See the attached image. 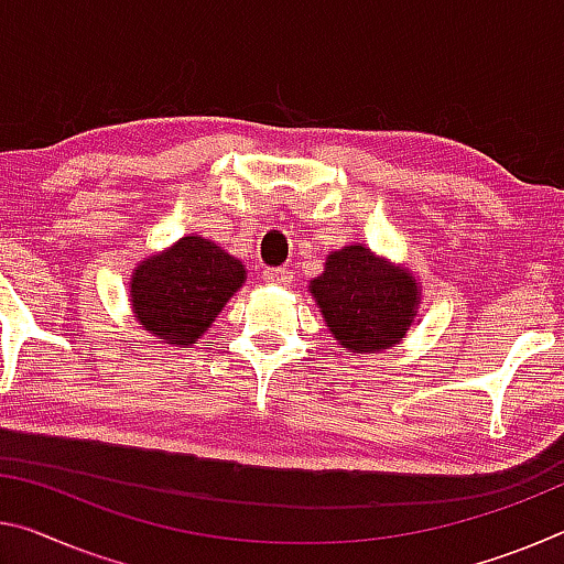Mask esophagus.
<instances>
[{"label": "esophagus", "mask_w": 564, "mask_h": 564, "mask_svg": "<svg viewBox=\"0 0 564 564\" xmlns=\"http://www.w3.org/2000/svg\"><path fill=\"white\" fill-rule=\"evenodd\" d=\"M293 275L285 271V268H265L263 271V281L271 285H289Z\"/></svg>", "instance_id": "1"}]
</instances>
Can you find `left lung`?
Instances as JSON below:
<instances>
[{"mask_svg":"<svg viewBox=\"0 0 564 564\" xmlns=\"http://www.w3.org/2000/svg\"><path fill=\"white\" fill-rule=\"evenodd\" d=\"M308 293L334 341L351 356L381 354L404 341L422 303V285L409 265L364 243L330 250Z\"/></svg>","mask_w":564,"mask_h":564,"instance_id":"obj_1","label":"left lung"}]
</instances>
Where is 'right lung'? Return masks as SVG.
<instances>
[{
    "label": "right lung",
    "instance_id": "right-lung-1",
    "mask_svg": "<svg viewBox=\"0 0 564 564\" xmlns=\"http://www.w3.org/2000/svg\"><path fill=\"white\" fill-rule=\"evenodd\" d=\"M246 279L243 261L216 240L183 236L135 265L128 285L132 318L163 344L191 348Z\"/></svg>",
    "mask_w": 564,
    "mask_h": 564
}]
</instances>
